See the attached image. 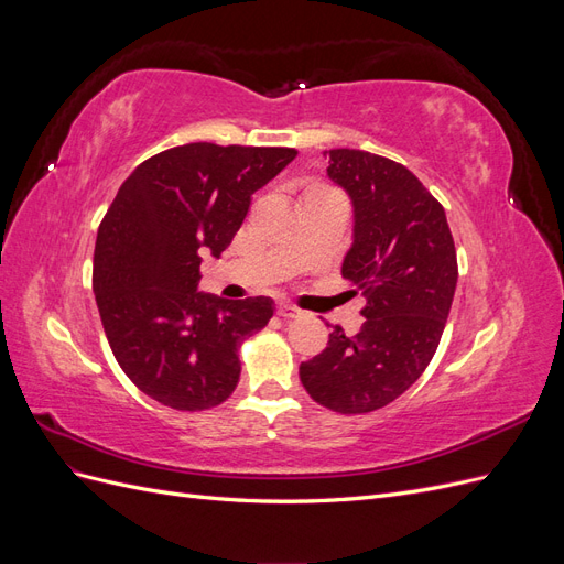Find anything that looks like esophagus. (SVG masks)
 Returning <instances> with one entry per match:
<instances>
[{"label": "esophagus", "mask_w": 564, "mask_h": 564, "mask_svg": "<svg viewBox=\"0 0 564 564\" xmlns=\"http://www.w3.org/2000/svg\"><path fill=\"white\" fill-rule=\"evenodd\" d=\"M282 319H294V317H301V311L294 308V305H286V303H280L278 311H275Z\"/></svg>", "instance_id": "obj_1"}]
</instances>
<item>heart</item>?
<instances>
[{"instance_id": "1", "label": "heart", "mask_w": 564, "mask_h": 564, "mask_svg": "<svg viewBox=\"0 0 564 564\" xmlns=\"http://www.w3.org/2000/svg\"><path fill=\"white\" fill-rule=\"evenodd\" d=\"M322 193H329V191H327V187H322V185H311V187H305L303 197H315V195H322Z\"/></svg>"}]
</instances>
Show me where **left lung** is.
<instances>
[{"instance_id":"8db88e82","label":"left lung","mask_w":564,"mask_h":564,"mask_svg":"<svg viewBox=\"0 0 564 564\" xmlns=\"http://www.w3.org/2000/svg\"><path fill=\"white\" fill-rule=\"evenodd\" d=\"M327 174L352 202L340 272L367 296V319L355 336L332 327L299 377L332 412L367 414L400 398L433 360L454 301L456 249L445 209L406 166L338 148Z\"/></svg>"}]
</instances>
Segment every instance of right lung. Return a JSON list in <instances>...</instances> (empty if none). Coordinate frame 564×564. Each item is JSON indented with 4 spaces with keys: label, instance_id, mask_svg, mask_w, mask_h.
<instances>
[{
    "label": "right lung",
    "instance_id": "1",
    "mask_svg": "<svg viewBox=\"0 0 564 564\" xmlns=\"http://www.w3.org/2000/svg\"><path fill=\"white\" fill-rule=\"evenodd\" d=\"M294 158V148L187 143L135 166L117 191L96 237L94 294L115 360L148 398L202 412L232 395L237 348L275 303L197 292L199 263L228 249L251 195Z\"/></svg>",
    "mask_w": 564,
    "mask_h": 564
}]
</instances>
